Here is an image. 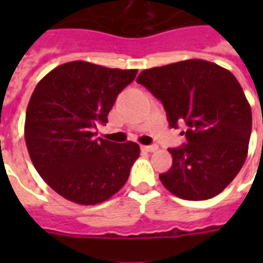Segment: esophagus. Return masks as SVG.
Segmentation results:
<instances>
[{
  "instance_id": "obj_1",
  "label": "esophagus",
  "mask_w": 263,
  "mask_h": 263,
  "mask_svg": "<svg viewBox=\"0 0 263 263\" xmlns=\"http://www.w3.org/2000/svg\"><path fill=\"white\" fill-rule=\"evenodd\" d=\"M142 150L147 153H154L158 150V146L157 144H152V146H142Z\"/></svg>"
}]
</instances>
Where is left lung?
<instances>
[{"instance_id":"1","label":"left lung","mask_w":263,"mask_h":263,"mask_svg":"<svg viewBox=\"0 0 263 263\" xmlns=\"http://www.w3.org/2000/svg\"><path fill=\"white\" fill-rule=\"evenodd\" d=\"M136 82L162 102L171 127L187 125V144L169 148L173 162L160 175L164 187L185 200H206L224 191L247 158L253 124L233 73L191 59L144 69Z\"/></svg>"}]
</instances>
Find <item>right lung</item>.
Returning <instances> with one entry per match:
<instances>
[{
	"label": "right lung",
	"mask_w": 263,
	"mask_h": 263,
	"mask_svg": "<svg viewBox=\"0 0 263 263\" xmlns=\"http://www.w3.org/2000/svg\"><path fill=\"white\" fill-rule=\"evenodd\" d=\"M136 73L72 61L36 84L26 111V144L36 172L65 199L102 203L127 183L139 144L95 138V128L107 123L117 95Z\"/></svg>",
	"instance_id": "right-lung-1"
}]
</instances>
